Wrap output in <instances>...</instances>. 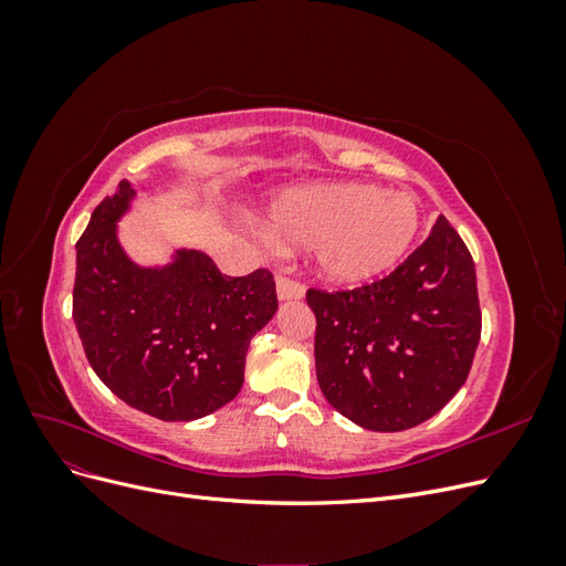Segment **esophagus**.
Segmentation results:
<instances>
[{
  "label": "esophagus",
  "instance_id": "obj_1",
  "mask_svg": "<svg viewBox=\"0 0 566 566\" xmlns=\"http://www.w3.org/2000/svg\"><path fill=\"white\" fill-rule=\"evenodd\" d=\"M276 295L281 302H287V300H302L304 297V285L287 279V276H279L276 279Z\"/></svg>",
  "mask_w": 566,
  "mask_h": 566
}]
</instances>
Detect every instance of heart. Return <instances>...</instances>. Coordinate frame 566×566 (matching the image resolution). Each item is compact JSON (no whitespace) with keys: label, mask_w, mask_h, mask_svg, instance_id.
<instances>
[{"label":"heart","mask_w":566,"mask_h":566,"mask_svg":"<svg viewBox=\"0 0 566 566\" xmlns=\"http://www.w3.org/2000/svg\"><path fill=\"white\" fill-rule=\"evenodd\" d=\"M264 229L293 245H312L321 279L358 285L397 266L420 229L413 196L370 184H323L283 191L264 212Z\"/></svg>","instance_id":"1"}]
</instances>
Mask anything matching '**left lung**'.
Wrapping results in <instances>:
<instances>
[{"label":"left lung","mask_w":566,"mask_h":566,"mask_svg":"<svg viewBox=\"0 0 566 566\" xmlns=\"http://www.w3.org/2000/svg\"><path fill=\"white\" fill-rule=\"evenodd\" d=\"M306 304L323 397L364 430L430 420L468 380L482 312L472 254L447 217L387 279L339 293L312 287Z\"/></svg>","instance_id":"left-lung-1"}]
</instances>
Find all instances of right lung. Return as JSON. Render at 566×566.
<instances>
[{"label": "right lung", "mask_w": 566, "mask_h": 566, "mask_svg": "<svg viewBox=\"0 0 566 566\" xmlns=\"http://www.w3.org/2000/svg\"><path fill=\"white\" fill-rule=\"evenodd\" d=\"M136 188L119 181L77 241L73 321L94 373L136 410L188 422L214 413L243 387L250 339L279 310L266 269L221 276L200 250L142 266L119 245Z\"/></svg>", "instance_id": "add662e5"}]
</instances>
